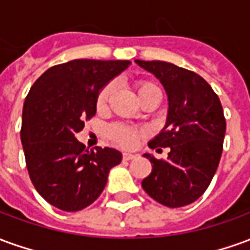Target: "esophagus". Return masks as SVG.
Masks as SVG:
<instances>
[{
    "label": "esophagus",
    "mask_w": 250,
    "mask_h": 250,
    "mask_svg": "<svg viewBox=\"0 0 250 250\" xmlns=\"http://www.w3.org/2000/svg\"><path fill=\"white\" fill-rule=\"evenodd\" d=\"M134 158H135V155H134V154H130V152H125V154H123V159H125V161H132Z\"/></svg>",
    "instance_id": "34e87169"
}]
</instances>
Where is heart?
<instances>
[{
  "mask_svg": "<svg viewBox=\"0 0 250 250\" xmlns=\"http://www.w3.org/2000/svg\"><path fill=\"white\" fill-rule=\"evenodd\" d=\"M111 91H112V85L108 84L99 92L98 99H96V105L98 108H103L104 105L107 104V100H108L109 95H111ZM152 92H159L158 88L151 84V83L147 82H139L136 83V93H138V98L141 100L143 96H146L148 93ZM109 135L114 138V141H116L119 145L125 147L132 146L136 142V138L141 135L142 131L134 130V128H128V127H125V125H112L108 130Z\"/></svg>",
  "mask_w": 250,
  "mask_h": 250,
  "instance_id": "heart-1",
  "label": "heart"
}]
</instances>
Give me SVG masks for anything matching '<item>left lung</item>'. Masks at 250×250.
<instances>
[{
	"instance_id": "8db88e82",
	"label": "left lung",
	"mask_w": 250,
	"mask_h": 250,
	"mask_svg": "<svg viewBox=\"0 0 250 250\" xmlns=\"http://www.w3.org/2000/svg\"><path fill=\"white\" fill-rule=\"evenodd\" d=\"M157 77L167 95L166 123L148 147H170L166 161L143 154L152 165L142 188L167 208L190 205L205 193L214 177L225 138L224 109L202 77L166 62L135 60Z\"/></svg>"
}]
</instances>
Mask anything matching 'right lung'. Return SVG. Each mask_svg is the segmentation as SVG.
I'll list each match as a JSON object with an SVG mask.
<instances>
[{"instance_id":"1","label":"right lung","mask_w":250,"mask_h":250,"mask_svg":"<svg viewBox=\"0 0 250 250\" xmlns=\"http://www.w3.org/2000/svg\"><path fill=\"white\" fill-rule=\"evenodd\" d=\"M128 60H72L52 66L30 88L22 109L21 143L32 184L46 202L79 211L95 202L109 170L122 162L115 148L88 150L76 139L96 114L99 92L128 68Z\"/></svg>"}]
</instances>
